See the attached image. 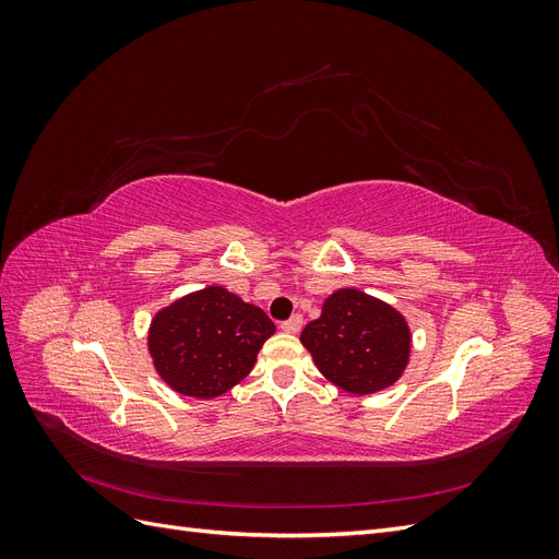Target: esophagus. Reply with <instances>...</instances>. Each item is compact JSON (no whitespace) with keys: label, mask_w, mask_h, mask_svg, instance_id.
<instances>
[{"label":"esophagus","mask_w":559,"mask_h":559,"mask_svg":"<svg viewBox=\"0 0 559 559\" xmlns=\"http://www.w3.org/2000/svg\"><path fill=\"white\" fill-rule=\"evenodd\" d=\"M300 326H302V317L300 314H294L292 319H286V321H282V331L284 333H298L300 331Z\"/></svg>","instance_id":"34e87169"}]
</instances>
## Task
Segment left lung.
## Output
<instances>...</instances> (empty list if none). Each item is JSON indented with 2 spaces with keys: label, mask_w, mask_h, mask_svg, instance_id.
Segmentation results:
<instances>
[{
  "label": "left lung",
  "mask_w": 559,
  "mask_h": 559,
  "mask_svg": "<svg viewBox=\"0 0 559 559\" xmlns=\"http://www.w3.org/2000/svg\"><path fill=\"white\" fill-rule=\"evenodd\" d=\"M411 329L399 310L359 289H337L321 317L302 329L300 343L319 373L349 394L392 386L411 359Z\"/></svg>",
  "instance_id": "1"
}]
</instances>
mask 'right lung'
I'll use <instances>...</instances> for the list:
<instances>
[{"instance_id": "add662e5", "label": "right lung", "mask_w": 559, "mask_h": 559, "mask_svg": "<svg viewBox=\"0 0 559 559\" xmlns=\"http://www.w3.org/2000/svg\"><path fill=\"white\" fill-rule=\"evenodd\" d=\"M275 324L224 286L193 292L156 312L148 354L177 394L214 399L249 376Z\"/></svg>"}]
</instances>
